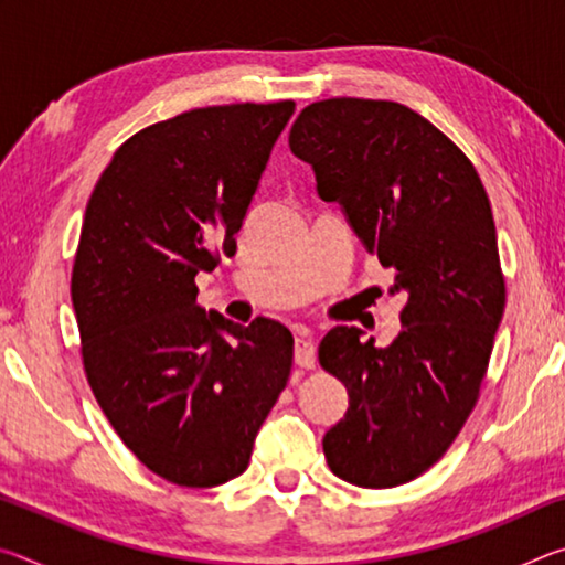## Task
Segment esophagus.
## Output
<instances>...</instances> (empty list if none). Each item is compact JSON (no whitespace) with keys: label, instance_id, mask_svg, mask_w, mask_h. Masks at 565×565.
Masks as SVG:
<instances>
[{"label":"esophagus","instance_id":"esophagus-1","mask_svg":"<svg viewBox=\"0 0 565 565\" xmlns=\"http://www.w3.org/2000/svg\"><path fill=\"white\" fill-rule=\"evenodd\" d=\"M294 361L299 363L301 369H313L317 366V347H313V339L309 329H301L294 339Z\"/></svg>","mask_w":565,"mask_h":565}]
</instances>
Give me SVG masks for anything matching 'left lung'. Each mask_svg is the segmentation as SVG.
Returning <instances> with one entry per match:
<instances>
[{
    "mask_svg": "<svg viewBox=\"0 0 565 565\" xmlns=\"http://www.w3.org/2000/svg\"><path fill=\"white\" fill-rule=\"evenodd\" d=\"M323 202L406 294L388 347L361 329L323 337L319 361L349 391L323 436L333 473L394 489L441 458L461 431L489 369L505 306L491 202L468 157L414 109L381 99H323L289 134Z\"/></svg>",
    "mask_w": 565,
    "mask_h": 565,
    "instance_id": "1",
    "label": "left lung"
}]
</instances>
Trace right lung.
Here are the masks:
<instances>
[{
    "mask_svg": "<svg viewBox=\"0 0 565 565\" xmlns=\"http://www.w3.org/2000/svg\"><path fill=\"white\" fill-rule=\"evenodd\" d=\"M294 102L226 104L134 134L84 212L72 271L82 359L104 416L149 471L189 489L242 476L291 374L294 337L196 303L236 254Z\"/></svg>",
    "mask_w": 565,
    "mask_h": 565,
    "instance_id": "add662e5",
    "label": "right lung"
}]
</instances>
